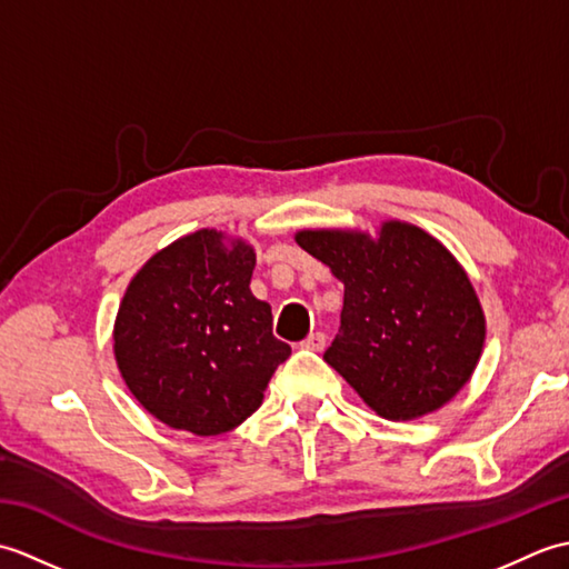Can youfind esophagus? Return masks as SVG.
Here are the masks:
<instances>
[{
	"instance_id": "1",
	"label": "esophagus",
	"mask_w": 569,
	"mask_h": 569,
	"mask_svg": "<svg viewBox=\"0 0 569 569\" xmlns=\"http://www.w3.org/2000/svg\"><path fill=\"white\" fill-rule=\"evenodd\" d=\"M325 342H328V337H325L322 332H310L306 340H303V345L300 347H306V349H310V352H322L325 349Z\"/></svg>"
}]
</instances>
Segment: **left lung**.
Here are the masks:
<instances>
[{
	"mask_svg": "<svg viewBox=\"0 0 569 569\" xmlns=\"http://www.w3.org/2000/svg\"><path fill=\"white\" fill-rule=\"evenodd\" d=\"M296 241L345 283L325 361L389 420L432 413L462 389L485 347V312L438 239L386 222L377 239L306 229Z\"/></svg>",
	"mask_w": 569,
	"mask_h": 569,
	"instance_id": "obj_1",
	"label": "left lung"
}]
</instances>
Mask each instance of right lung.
I'll use <instances>...</instances> for the list:
<instances>
[{"instance_id": "right-lung-1", "label": "right lung", "mask_w": 569, "mask_h": 569, "mask_svg": "<svg viewBox=\"0 0 569 569\" xmlns=\"http://www.w3.org/2000/svg\"><path fill=\"white\" fill-rule=\"evenodd\" d=\"M257 257L214 229L173 241L131 278L114 322V357L137 401L176 430L220 435L263 401L291 347L271 306L249 291Z\"/></svg>"}]
</instances>
